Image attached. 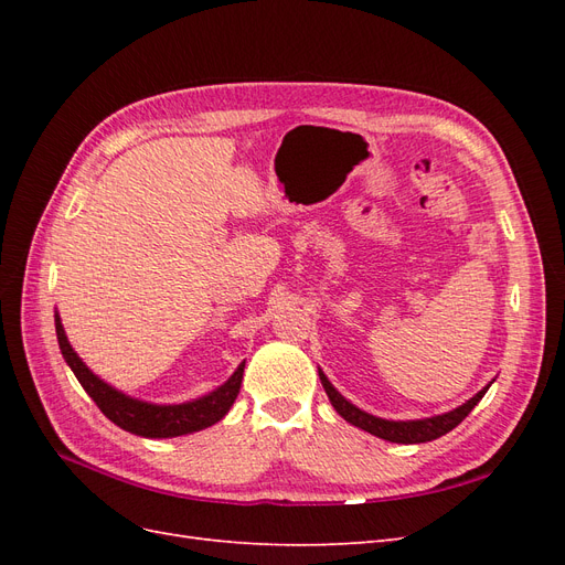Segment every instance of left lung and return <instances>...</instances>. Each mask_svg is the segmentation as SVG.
<instances>
[{
    "label": "left lung",
    "mask_w": 565,
    "mask_h": 565,
    "mask_svg": "<svg viewBox=\"0 0 565 565\" xmlns=\"http://www.w3.org/2000/svg\"><path fill=\"white\" fill-rule=\"evenodd\" d=\"M318 377H320V384H322L324 393H328L332 407L349 424L358 426V429H363V431H367L372 436L384 438L388 443H403V446H415V443H429V440H436L440 436H446L448 431H452L455 426L461 419H465L471 413V409L478 405V401L486 396V391L494 382L492 380L488 386H483L481 391H478L473 398H469L467 403H461L459 407L450 409V413H443V415H436V417H424V419H405L403 422V419L374 417V415L365 413V409L355 407L351 401H347L344 396H341V393L332 386V382L324 377L322 370H318Z\"/></svg>",
    "instance_id": "1"
}]
</instances>
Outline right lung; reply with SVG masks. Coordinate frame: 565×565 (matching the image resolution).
<instances>
[{
	"label": "right lung",
	"instance_id": "1",
	"mask_svg": "<svg viewBox=\"0 0 565 565\" xmlns=\"http://www.w3.org/2000/svg\"><path fill=\"white\" fill-rule=\"evenodd\" d=\"M54 318H56V337H58L61 353L65 358V363L75 372L77 382L100 407V413H104L113 424H117L119 429H125L129 434L143 436V438H177L193 431H202L207 429V426L224 419L228 415L231 405L235 403L237 393H241L245 363L237 365V370L224 384L193 401H185L179 405H158V403L131 398L127 393L117 391L115 386L100 380L98 374H94L87 365L82 363V358L75 353L71 341L65 337L58 311Z\"/></svg>",
	"mask_w": 565,
	"mask_h": 565
}]
</instances>
